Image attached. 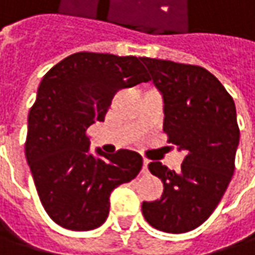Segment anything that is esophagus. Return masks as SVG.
Wrapping results in <instances>:
<instances>
[{
  "mask_svg": "<svg viewBox=\"0 0 255 255\" xmlns=\"http://www.w3.org/2000/svg\"><path fill=\"white\" fill-rule=\"evenodd\" d=\"M149 160H147V159H143V173H147V171H149V169H147V167H149Z\"/></svg>",
  "mask_w": 255,
  "mask_h": 255,
  "instance_id": "1",
  "label": "esophagus"
}]
</instances>
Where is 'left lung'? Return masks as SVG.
Wrapping results in <instances>:
<instances>
[{"mask_svg": "<svg viewBox=\"0 0 255 255\" xmlns=\"http://www.w3.org/2000/svg\"><path fill=\"white\" fill-rule=\"evenodd\" d=\"M163 96V130L186 152L179 171L160 162L149 170L163 181L160 200L143 201L146 221L164 233H187L210 217L234 173L240 140L236 105L207 69L142 58Z\"/></svg>", "mask_w": 255, "mask_h": 255, "instance_id": "obj_1", "label": "left lung"}]
</instances>
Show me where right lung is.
<instances>
[{
  "instance_id": "right-lung-1",
  "label": "right lung",
  "mask_w": 255,
  "mask_h": 255,
  "mask_svg": "<svg viewBox=\"0 0 255 255\" xmlns=\"http://www.w3.org/2000/svg\"><path fill=\"white\" fill-rule=\"evenodd\" d=\"M150 81L136 56L76 52L49 69L28 115L26 162L45 211L61 227L93 230L109 214L113 189L142 169L139 153L89 152L88 128L103 122L113 96Z\"/></svg>"
}]
</instances>
